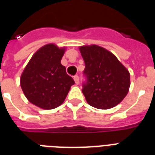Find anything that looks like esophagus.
Listing matches in <instances>:
<instances>
[{
	"instance_id": "obj_1",
	"label": "esophagus",
	"mask_w": 155,
	"mask_h": 155,
	"mask_svg": "<svg viewBox=\"0 0 155 155\" xmlns=\"http://www.w3.org/2000/svg\"><path fill=\"white\" fill-rule=\"evenodd\" d=\"M73 79H74V80H75V84H79V80H80V79H79V76H78V75H75Z\"/></svg>"
}]
</instances>
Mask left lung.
<instances>
[{
	"label": "left lung",
	"instance_id": "obj_1",
	"mask_svg": "<svg viewBox=\"0 0 155 155\" xmlns=\"http://www.w3.org/2000/svg\"><path fill=\"white\" fill-rule=\"evenodd\" d=\"M87 82L82 92L87 104L100 109L113 108L126 97L130 75L112 52L97 45L80 47Z\"/></svg>",
	"mask_w": 155,
	"mask_h": 155
}]
</instances>
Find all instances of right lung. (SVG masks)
<instances>
[{
	"mask_svg": "<svg viewBox=\"0 0 155 155\" xmlns=\"http://www.w3.org/2000/svg\"><path fill=\"white\" fill-rule=\"evenodd\" d=\"M65 47L54 43L33 54L20 78L23 93L30 103L42 109H53L65 101L75 81L61 64Z\"/></svg>",
	"mask_w": 155,
	"mask_h": 155,
	"instance_id": "right-lung-1",
	"label": "right lung"
}]
</instances>
